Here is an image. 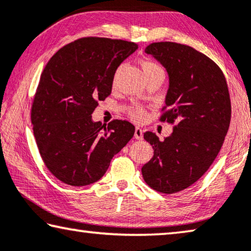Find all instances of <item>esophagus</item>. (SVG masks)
<instances>
[{
  "label": "esophagus",
  "instance_id": "34e87169",
  "mask_svg": "<svg viewBox=\"0 0 251 251\" xmlns=\"http://www.w3.org/2000/svg\"><path fill=\"white\" fill-rule=\"evenodd\" d=\"M134 137L136 138V140H142L143 138V130L142 128H140V127H136V128H135Z\"/></svg>",
  "mask_w": 251,
  "mask_h": 251
}]
</instances>
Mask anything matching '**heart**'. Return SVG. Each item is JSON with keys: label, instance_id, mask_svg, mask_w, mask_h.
<instances>
[{"label": "heart", "instance_id": "b5f03b06", "mask_svg": "<svg viewBox=\"0 0 251 251\" xmlns=\"http://www.w3.org/2000/svg\"><path fill=\"white\" fill-rule=\"evenodd\" d=\"M142 68H143V71H144L145 75L154 74V73H163V69L161 68V67L158 66L156 62L151 61V60L143 61ZM117 75H118V73L116 71V73L114 74V77H113V86L116 85V82H117ZM144 114H145L144 109H143L140 106H133L132 108L129 109L130 117L135 119V121H141V119L144 117Z\"/></svg>", "mask_w": 251, "mask_h": 251}]
</instances>
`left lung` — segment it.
Listing matches in <instances>:
<instances>
[{
	"label": "left lung",
	"instance_id": "left-lung-1",
	"mask_svg": "<svg viewBox=\"0 0 251 251\" xmlns=\"http://www.w3.org/2000/svg\"><path fill=\"white\" fill-rule=\"evenodd\" d=\"M145 52L168 71L170 85L160 119L176 125L164 141L144 133L154 155L142 176L153 190L172 194L196 183L216 160L228 133L231 102L224 73L192 47L154 42Z\"/></svg>",
	"mask_w": 251,
	"mask_h": 251
}]
</instances>
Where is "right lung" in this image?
<instances>
[{"label":"right lung","mask_w":251,"mask_h":251,"mask_svg":"<svg viewBox=\"0 0 251 251\" xmlns=\"http://www.w3.org/2000/svg\"><path fill=\"white\" fill-rule=\"evenodd\" d=\"M137 48L124 40L81 38L58 50L43 69L31 123L47 169L66 184L97 182L134 136L129 122L106 126L91 114L110 95L118 66Z\"/></svg>","instance_id":"obj_1"}]
</instances>
